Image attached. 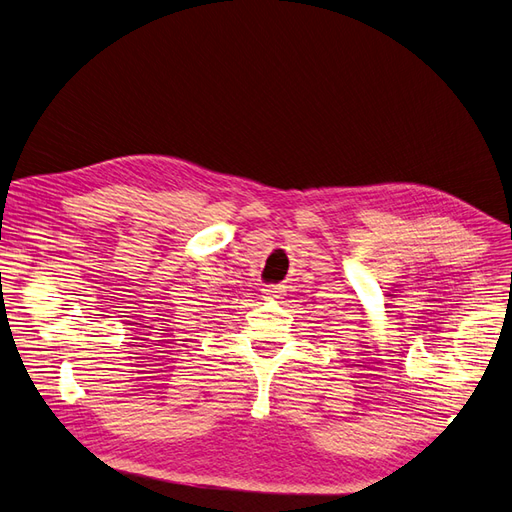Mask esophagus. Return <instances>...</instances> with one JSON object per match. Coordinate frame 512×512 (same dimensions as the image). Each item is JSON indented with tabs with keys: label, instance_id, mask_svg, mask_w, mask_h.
I'll use <instances>...</instances> for the list:
<instances>
[{
	"label": "esophagus",
	"instance_id": "34e87169",
	"mask_svg": "<svg viewBox=\"0 0 512 512\" xmlns=\"http://www.w3.org/2000/svg\"><path fill=\"white\" fill-rule=\"evenodd\" d=\"M262 290H265V294H267L269 299H280L282 294H284V288L277 286V284H269V286H265Z\"/></svg>",
	"mask_w": 512,
	"mask_h": 512
}]
</instances>
